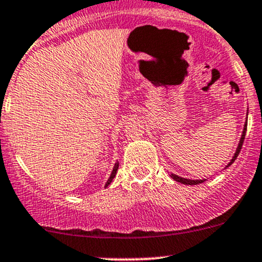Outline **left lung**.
<instances>
[{"mask_svg": "<svg viewBox=\"0 0 262 262\" xmlns=\"http://www.w3.org/2000/svg\"><path fill=\"white\" fill-rule=\"evenodd\" d=\"M246 126H248V124H245V128H244V132H243V136H241V139H240V143H238V145H237L236 153H235L234 158H232V159H231V162H230V163L228 164V166L231 165V164L235 162V159H236V158H237L238 153H240L241 146H243V143H244V139H245ZM171 178H173L174 180H177V182H179V183H182V184H185V185H196V184H200V183L205 182V180H190V179H185V178H180V177H178V175H174V174H171Z\"/></svg>", "mask_w": 262, "mask_h": 262, "instance_id": "obj_1", "label": "left lung"}]
</instances>
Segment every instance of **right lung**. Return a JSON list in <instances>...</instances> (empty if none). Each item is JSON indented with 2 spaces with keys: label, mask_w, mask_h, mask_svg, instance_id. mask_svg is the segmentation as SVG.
I'll return each instance as SVG.
<instances>
[{
  "label": "right lung",
  "mask_w": 262,
  "mask_h": 262,
  "mask_svg": "<svg viewBox=\"0 0 262 262\" xmlns=\"http://www.w3.org/2000/svg\"><path fill=\"white\" fill-rule=\"evenodd\" d=\"M118 166H119V164H116V165H114V168H113V171H112V174H111V177H109V179H108V182H107V184H105V186H108L109 184L112 183V180H113V178L116 177V174H117V171H118Z\"/></svg>",
  "instance_id": "1"
}]
</instances>
